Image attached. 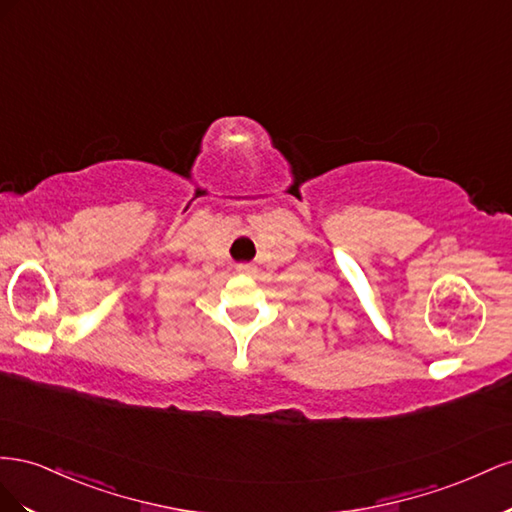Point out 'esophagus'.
Returning a JSON list of instances; mask_svg holds the SVG:
<instances>
[{
  "label": "esophagus",
  "instance_id": "1",
  "mask_svg": "<svg viewBox=\"0 0 512 512\" xmlns=\"http://www.w3.org/2000/svg\"><path fill=\"white\" fill-rule=\"evenodd\" d=\"M236 270H238L240 274H248V276H253V274L257 272V268H255V266H251V264H238V266H236Z\"/></svg>",
  "mask_w": 512,
  "mask_h": 512
}]
</instances>
